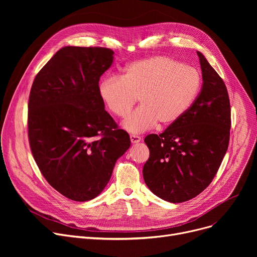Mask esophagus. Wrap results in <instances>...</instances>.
Masks as SVG:
<instances>
[{"label": "esophagus", "mask_w": 257, "mask_h": 257, "mask_svg": "<svg viewBox=\"0 0 257 257\" xmlns=\"http://www.w3.org/2000/svg\"><path fill=\"white\" fill-rule=\"evenodd\" d=\"M130 141L132 144H138L141 142V138L138 136H130Z\"/></svg>", "instance_id": "obj_1"}]
</instances>
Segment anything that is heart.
<instances>
[{"instance_id": "obj_1", "label": "heart", "mask_w": 257, "mask_h": 257, "mask_svg": "<svg viewBox=\"0 0 257 257\" xmlns=\"http://www.w3.org/2000/svg\"><path fill=\"white\" fill-rule=\"evenodd\" d=\"M201 88L200 73L193 66L168 56H153L128 64L119 77L104 78L99 93L111 113L125 117L136 105L141 106L124 121L132 134L176 123L192 107Z\"/></svg>"}]
</instances>
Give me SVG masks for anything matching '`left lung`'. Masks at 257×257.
<instances>
[{
    "label": "left lung",
    "mask_w": 257,
    "mask_h": 257,
    "mask_svg": "<svg viewBox=\"0 0 257 257\" xmlns=\"http://www.w3.org/2000/svg\"><path fill=\"white\" fill-rule=\"evenodd\" d=\"M202 85L187 112L163 133L145 143L150 157L143 176L150 191L171 203H181L203 192L217 174L230 137L231 112L226 85L201 52Z\"/></svg>",
    "instance_id": "1"
}]
</instances>
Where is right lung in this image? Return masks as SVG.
I'll use <instances>...</instances> for the list:
<instances>
[{
  "instance_id": "add662e5",
  "label": "right lung",
  "mask_w": 257,
  "mask_h": 257,
  "mask_svg": "<svg viewBox=\"0 0 257 257\" xmlns=\"http://www.w3.org/2000/svg\"><path fill=\"white\" fill-rule=\"evenodd\" d=\"M113 54L106 48L63 47L31 87L28 134L35 163L51 186L74 201L99 196L131 144L99 93Z\"/></svg>"
}]
</instances>
